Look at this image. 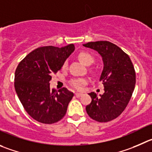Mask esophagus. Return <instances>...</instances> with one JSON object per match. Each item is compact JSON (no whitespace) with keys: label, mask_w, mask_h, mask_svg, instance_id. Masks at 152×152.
<instances>
[{"label":"esophagus","mask_w":152,"mask_h":152,"mask_svg":"<svg viewBox=\"0 0 152 152\" xmlns=\"http://www.w3.org/2000/svg\"><path fill=\"white\" fill-rule=\"evenodd\" d=\"M75 95H76V97H77V98H79V97L82 96L83 95V93H80V92H77V93H75Z\"/></svg>","instance_id":"obj_1"}]
</instances>
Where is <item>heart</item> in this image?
<instances>
[{
    "instance_id": "heart-1",
    "label": "heart",
    "mask_w": 152,
    "mask_h": 152,
    "mask_svg": "<svg viewBox=\"0 0 152 152\" xmlns=\"http://www.w3.org/2000/svg\"><path fill=\"white\" fill-rule=\"evenodd\" d=\"M78 58L80 62L86 66H89L94 62V58L90 53L85 51H81L79 53ZM67 66V62H65L63 64V68H66ZM87 83V80L85 78H74L70 80V85L76 89H81L83 86Z\"/></svg>"
}]
</instances>
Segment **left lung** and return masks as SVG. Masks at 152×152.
<instances>
[{"label": "left lung", "mask_w": 152, "mask_h": 152, "mask_svg": "<svg viewBox=\"0 0 152 152\" xmlns=\"http://www.w3.org/2000/svg\"><path fill=\"white\" fill-rule=\"evenodd\" d=\"M83 45L96 50L104 63L100 81L104 92L100 97L89 93L92 102L86 107V113L97 122H110L125 110L132 96L136 83L134 66L129 56L112 42H90Z\"/></svg>", "instance_id": "left-lung-1"}]
</instances>
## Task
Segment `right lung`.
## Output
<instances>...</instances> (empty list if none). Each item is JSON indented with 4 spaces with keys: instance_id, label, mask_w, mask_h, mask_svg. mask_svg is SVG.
Instances as JSON below:
<instances>
[{
    "instance_id": "right-lung-1",
    "label": "right lung",
    "mask_w": 152,
    "mask_h": 152,
    "mask_svg": "<svg viewBox=\"0 0 152 152\" xmlns=\"http://www.w3.org/2000/svg\"><path fill=\"white\" fill-rule=\"evenodd\" d=\"M75 50L70 44L62 48L44 46L27 54L17 66L15 89L24 110L43 124H53L64 117L73 92L63 88L50 89L51 75L61 69Z\"/></svg>"
}]
</instances>
